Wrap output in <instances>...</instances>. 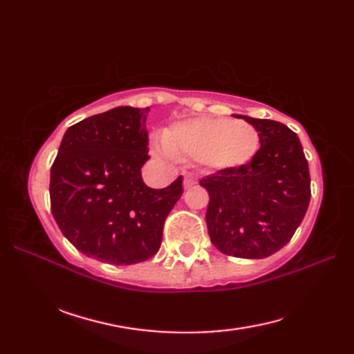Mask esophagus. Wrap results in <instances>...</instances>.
I'll return each instance as SVG.
<instances>
[{"instance_id":"1","label":"esophagus","mask_w":354,"mask_h":354,"mask_svg":"<svg viewBox=\"0 0 354 354\" xmlns=\"http://www.w3.org/2000/svg\"><path fill=\"white\" fill-rule=\"evenodd\" d=\"M196 184H198V179L194 176L189 175V176L184 178V189H190V187H194Z\"/></svg>"}]
</instances>
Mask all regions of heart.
<instances>
[{"label":"heart","instance_id":"obj_1","mask_svg":"<svg viewBox=\"0 0 354 354\" xmlns=\"http://www.w3.org/2000/svg\"><path fill=\"white\" fill-rule=\"evenodd\" d=\"M165 153L176 158H194L212 171H227L246 165L260 146L255 127L227 118H193L170 126L162 133Z\"/></svg>","mask_w":354,"mask_h":354}]
</instances>
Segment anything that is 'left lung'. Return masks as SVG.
Segmentation results:
<instances>
[{"instance_id": "left-lung-1", "label": "left lung", "mask_w": 354, "mask_h": 354, "mask_svg": "<svg viewBox=\"0 0 354 354\" xmlns=\"http://www.w3.org/2000/svg\"><path fill=\"white\" fill-rule=\"evenodd\" d=\"M234 117L259 131L260 149L246 165L201 179L209 196L208 234L223 254L265 259L289 243L304 219L310 202L309 164L288 126Z\"/></svg>"}]
</instances>
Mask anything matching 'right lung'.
Returning <instances> with one entry per match:
<instances>
[{
    "label": "right lung",
    "instance_id": "right-lung-1",
    "mask_svg": "<svg viewBox=\"0 0 354 354\" xmlns=\"http://www.w3.org/2000/svg\"><path fill=\"white\" fill-rule=\"evenodd\" d=\"M149 111L118 106L73 124L51 165L57 227L80 252L111 265L155 255L165 217L184 192L183 176L160 190L142 181Z\"/></svg>",
    "mask_w": 354,
    "mask_h": 354
}]
</instances>
